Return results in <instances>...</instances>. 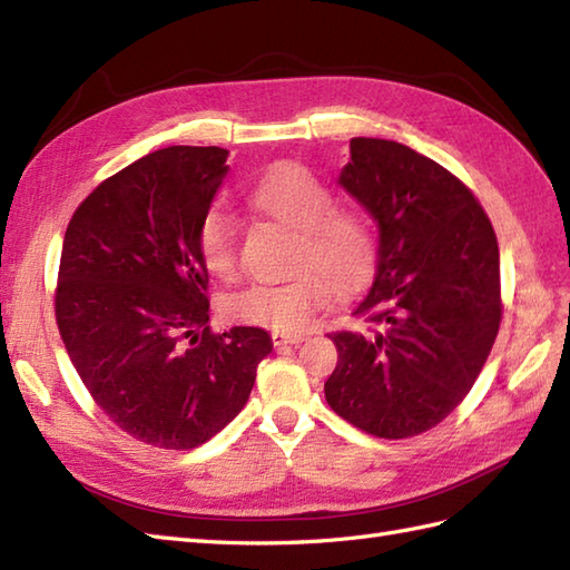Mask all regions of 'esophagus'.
Here are the masks:
<instances>
[{
    "label": "esophagus",
    "instance_id": "1",
    "mask_svg": "<svg viewBox=\"0 0 570 570\" xmlns=\"http://www.w3.org/2000/svg\"><path fill=\"white\" fill-rule=\"evenodd\" d=\"M301 341H304V335H298V333H278V331H274V333H272V343H274V347L298 345Z\"/></svg>",
    "mask_w": 570,
    "mask_h": 570
}]
</instances>
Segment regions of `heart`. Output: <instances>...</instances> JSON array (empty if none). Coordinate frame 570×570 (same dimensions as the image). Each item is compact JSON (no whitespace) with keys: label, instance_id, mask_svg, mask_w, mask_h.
<instances>
[{"label":"heart","instance_id":"b5f03b06","mask_svg":"<svg viewBox=\"0 0 570 570\" xmlns=\"http://www.w3.org/2000/svg\"><path fill=\"white\" fill-rule=\"evenodd\" d=\"M333 190L308 166L282 161L266 168L249 190V203L274 220L298 229L294 266L286 282L249 284L223 301L237 323L278 333L308 328L316 311L335 292H350L374 262L372 225L350 205H333ZM198 259L210 276L229 282L239 266L237 227L223 208L205 210L196 227Z\"/></svg>","mask_w":570,"mask_h":570}]
</instances>
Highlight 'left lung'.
<instances>
[{"label": "left lung", "mask_w": 570, "mask_h": 570, "mask_svg": "<svg viewBox=\"0 0 570 570\" xmlns=\"http://www.w3.org/2000/svg\"><path fill=\"white\" fill-rule=\"evenodd\" d=\"M341 186L380 225L377 266L331 333L325 402L377 439H411L463 402L502 321L500 247L488 213L448 168L390 139H350Z\"/></svg>", "instance_id": "8db88e82"}]
</instances>
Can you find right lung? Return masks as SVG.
I'll return each instance as SVG.
<instances>
[{
  "mask_svg": "<svg viewBox=\"0 0 570 570\" xmlns=\"http://www.w3.org/2000/svg\"><path fill=\"white\" fill-rule=\"evenodd\" d=\"M220 147H168L105 178L72 213L56 323L107 419L166 451L210 441L272 353L262 328L210 331L196 227L227 176Z\"/></svg>",
  "mask_w": 570,
  "mask_h": 570,
  "instance_id": "add662e5",
  "label": "right lung"
}]
</instances>
